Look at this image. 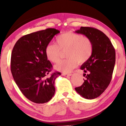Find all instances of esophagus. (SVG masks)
<instances>
[{
  "mask_svg": "<svg viewBox=\"0 0 126 126\" xmlns=\"http://www.w3.org/2000/svg\"><path fill=\"white\" fill-rule=\"evenodd\" d=\"M63 76H64V77H70L71 76V74H66V73H63Z\"/></svg>",
  "mask_w": 126,
  "mask_h": 126,
  "instance_id": "esophagus-1",
  "label": "esophagus"
}]
</instances>
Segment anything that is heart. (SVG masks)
Masks as SVG:
<instances>
[{"mask_svg":"<svg viewBox=\"0 0 126 126\" xmlns=\"http://www.w3.org/2000/svg\"><path fill=\"white\" fill-rule=\"evenodd\" d=\"M56 44L49 43L45 47L47 58L52 63L59 60L60 50L67 49V59L60 60L55 66L56 70L69 73L77 65L83 63L91 57L93 50V43L90 38L76 33L68 32L58 35L55 38Z\"/></svg>","mask_w":126,"mask_h":126,"instance_id":"1","label":"heart"}]
</instances>
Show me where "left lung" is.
Instances as JSON below:
<instances>
[{
	"label": "left lung",
	"instance_id": "8db88e82",
	"mask_svg": "<svg viewBox=\"0 0 126 126\" xmlns=\"http://www.w3.org/2000/svg\"><path fill=\"white\" fill-rule=\"evenodd\" d=\"M77 33L85 35L93 43V50L91 57L85 62L80 69L88 72L83 84L75 88L83 98L93 99L99 97L106 90L111 82L115 64V50L109 38L98 29L81 27Z\"/></svg>",
	"mask_w": 126,
	"mask_h": 126
}]
</instances>
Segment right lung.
Instances as JSON below:
<instances>
[{"label": "right lung", "mask_w": 126, "mask_h": 126, "mask_svg": "<svg viewBox=\"0 0 126 126\" xmlns=\"http://www.w3.org/2000/svg\"><path fill=\"white\" fill-rule=\"evenodd\" d=\"M59 30L47 29L24 35L17 40L11 56L13 77L24 96L32 102L44 104L55 92L56 71L49 76L52 65L45 54V47Z\"/></svg>", "instance_id": "right-lung-1"}]
</instances>
